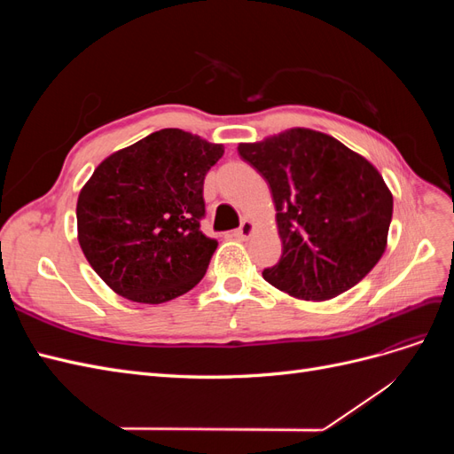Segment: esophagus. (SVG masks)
Segmentation results:
<instances>
[{
    "label": "esophagus",
    "instance_id": "obj_1",
    "mask_svg": "<svg viewBox=\"0 0 454 454\" xmlns=\"http://www.w3.org/2000/svg\"><path fill=\"white\" fill-rule=\"evenodd\" d=\"M252 232H254V223L248 222V219H244L240 227L235 231V237L240 239V240H246V239H250Z\"/></svg>",
    "mask_w": 454,
    "mask_h": 454
}]
</instances>
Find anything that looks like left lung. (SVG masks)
I'll return each instance as SVG.
<instances>
[{"label": "left lung", "mask_w": 454, "mask_h": 454, "mask_svg": "<svg viewBox=\"0 0 454 454\" xmlns=\"http://www.w3.org/2000/svg\"><path fill=\"white\" fill-rule=\"evenodd\" d=\"M270 187L282 255L263 270L278 290L325 301L358 284L387 248L392 193L379 170L332 136L292 129L240 144Z\"/></svg>", "instance_id": "obj_1"}]
</instances>
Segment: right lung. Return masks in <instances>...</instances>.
Listing matches in <instances>:
<instances>
[{
    "label": "right lung",
    "mask_w": 454,
    "mask_h": 454,
    "mask_svg": "<svg viewBox=\"0 0 454 454\" xmlns=\"http://www.w3.org/2000/svg\"><path fill=\"white\" fill-rule=\"evenodd\" d=\"M223 145L162 129L109 155L77 200L79 244L122 297L159 305L202 280L217 240L200 231L204 177Z\"/></svg>",
    "instance_id": "obj_1"
}]
</instances>
